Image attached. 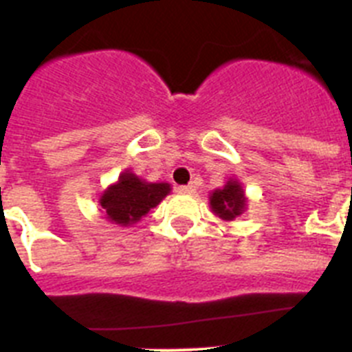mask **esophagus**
Wrapping results in <instances>:
<instances>
[{"instance_id": "esophagus-1", "label": "esophagus", "mask_w": 352, "mask_h": 352, "mask_svg": "<svg viewBox=\"0 0 352 352\" xmlns=\"http://www.w3.org/2000/svg\"><path fill=\"white\" fill-rule=\"evenodd\" d=\"M176 192H179V194H194L195 186L194 185H179L178 188H176Z\"/></svg>"}]
</instances>
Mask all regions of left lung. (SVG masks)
<instances>
[{"label": "left lung", "instance_id": "1", "mask_svg": "<svg viewBox=\"0 0 352 352\" xmlns=\"http://www.w3.org/2000/svg\"><path fill=\"white\" fill-rule=\"evenodd\" d=\"M213 213L220 219L232 220L245 210V194L238 182H229L222 190H214L210 197Z\"/></svg>", "mask_w": 352, "mask_h": 352}]
</instances>
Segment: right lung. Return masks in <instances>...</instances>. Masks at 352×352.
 <instances>
[{"instance_id":"right-lung-1","label":"right lung","mask_w":352,"mask_h":352,"mask_svg":"<svg viewBox=\"0 0 352 352\" xmlns=\"http://www.w3.org/2000/svg\"><path fill=\"white\" fill-rule=\"evenodd\" d=\"M169 183H146L135 174L123 173L116 185L109 186L100 197V206L113 222L129 226L138 222L169 194Z\"/></svg>"}]
</instances>
